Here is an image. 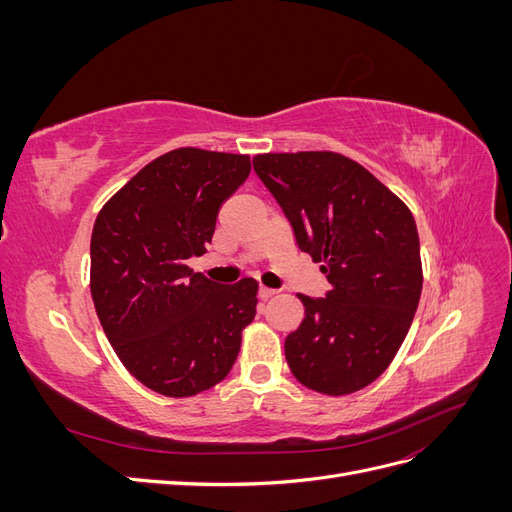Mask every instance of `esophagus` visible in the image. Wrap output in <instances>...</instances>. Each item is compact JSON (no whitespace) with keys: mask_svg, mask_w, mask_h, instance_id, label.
Returning a JSON list of instances; mask_svg holds the SVG:
<instances>
[{"mask_svg":"<svg viewBox=\"0 0 512 512\" xmlns=\"http://www.w3.org/2000/svg\"><path fill=\"white\" fill-rule=\"evenodd\" d=\"M260 299H271L273 294H277V290H271V288H267V286H260Z\"/></svg>","mask_w":512,"mask_h":512,"instance_id":"obj_1","label":"esophagus"}]
</instances>
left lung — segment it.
Listing matches in <instances>:
<instances>
[{"label":"left lung","mask_w":512,"mask_h":512,"mask_svg":"<svg viewBox=\"0 0 512 512\" xmlns=\"http://www.w3.org/2000/svg\"><path fill=\"white\" fill-rule=\"evenodd\" d=\"M254 170L331 284L327 297L297 294L305 318L286 337L288 367L324 395L361 391L395 359L421 299L412 213L342 153H262Z\"/></svg>","instance_id":"8db88e82"}]
</instances>
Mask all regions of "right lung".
Returning <instances> with one entry per match:
<instances>
[{"mask_svg": "<svg viewBox=\"0 0 512 512\" xmlns=\"http://www.w3.org/2000/svg\"><path fill=\"white\" fill-rule=\"evenodd\" d=\"M250 156L181 147L149 162L98 213L91 297L119 361L147 389L192 397L228 376L258 284L211 282L185 262L203 256L224 200Z\"/></svg>", "mask_w": 512, "mask_h": 512, "instance_id": "right-lung-1", "label": "right lung"}]
</instances>
